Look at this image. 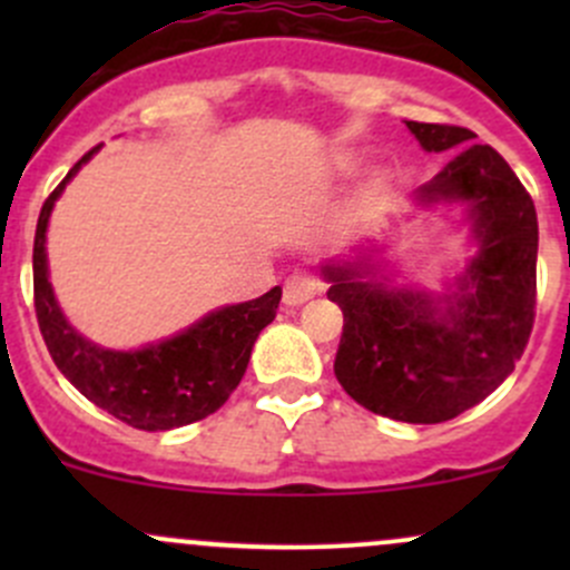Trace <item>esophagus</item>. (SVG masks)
Returning a JSON list of instances; mask_svg holds the SVG:
<instances>
[{"label":"esophagus","mask_w":570,"mask_h":570,"mask_svg":"<svg viewBox=\"0 0 570 570\" xmlns=\"http://www.w3.org/2000/svg\"><path fill=\"white\" fill-rule=\"evenodd\" d=\"M325 292V284L317 278V275H306V273H297L292 278H286L284 284V303L286 306H301V303L312 301Z\"/></svg>","instance_id":"esophagus-1"}]
</instances>
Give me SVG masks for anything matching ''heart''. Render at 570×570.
Wrapping results in <instances>:
<instances>
[{
	"label": "heart",
	"mask_w": 570,
	"mask_h": 570,
	"mask_svg": "<svg viewBox=\"0 0 570 570\" xmlns=\"http://www.w3.org/2000/svg\"><path fill=\"white\" fill-rule=\"evenodd\" d=\"M358 165H361V159L355 157V154H347V157L338 159L336 168H338V174H353ZM383 187H386V174H383V170H375V174L370 176V193H381Z\"/></svg>",
	"instance_id": "1"
}]
</instances>
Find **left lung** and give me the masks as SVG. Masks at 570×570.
<instances>
[{
  "mask_svg": "<svg viewBox=\"0 0 570 570\" xmlns=\"http://www.w3.org/2000/svg\"><path fill=\"white\" fill-rule=\"evenodd\" d=\"M424 151L463 148L416 193L422 204L465 200L476 256L458 292L389 289L370 258L325 264L327 297L344 327L333 372L366 411L439 424L485 400L530 342L538 295V215L519 176L491 146H464L474 131L407 120Z\"/></svg>",
  "mask_w": 570,
  "mask_h": 570,
  "instance_id": "left-lung-1",
  "label": "left lung"
}]
</instances>
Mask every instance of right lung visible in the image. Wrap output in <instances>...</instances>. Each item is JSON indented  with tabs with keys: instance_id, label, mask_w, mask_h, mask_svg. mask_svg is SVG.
Wrapping results in <instances>:
<instances>
[{
	"instance_id": "right-lung-1",
	"label": "right lung",
	"mask_w": 570,
	"mask_h": 570,
	"mask_svg": "<svg viewBox=\"0 0 570 570\" xmlns=\"http://www.w3.org/2000/svg\"><path fill=\"white\" fill-rule=\"evenodd\" d=\"M96 151V148H94ZM85 154L40 209L32 248L36 317L57 370L94 405L137 430H174L215 413L248 370L253 342L275 320L281 286L256 301L206 314L178 336L120 353L88 342L62 317L46 267V226L55 200L71 176L94 157Z\"/></svg>"
}]
</instances>
